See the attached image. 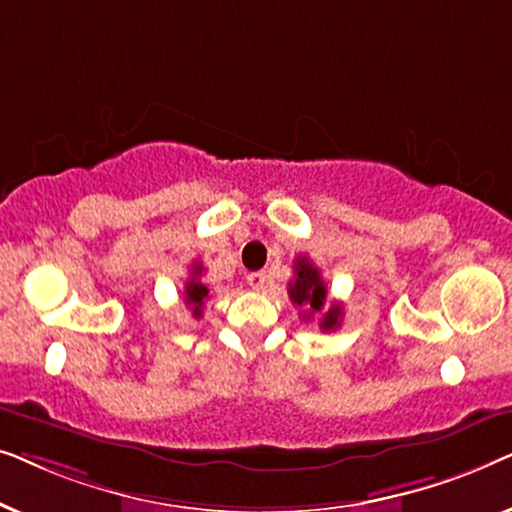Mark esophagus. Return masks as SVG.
Segmentation results:
<instances>
[{
  "instance_id": "obj_1",
  "label": "esophagus",
  "mask_w": 512,
  "mask_h": 512,
  "mask_svg": "<svg viewBox=\"0 0 512 512\" xmlns=\"http://www.w3.org/2000/svg\"><path fill=\"white\" fill-rule=\"evenodd\" d=\"M247 282L254 291H263L265 284H268V275L265 272H251V275H247Z\"/></svg>"
}]
</instances>
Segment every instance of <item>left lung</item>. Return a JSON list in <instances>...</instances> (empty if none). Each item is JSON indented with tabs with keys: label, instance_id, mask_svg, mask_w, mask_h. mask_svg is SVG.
Wrapping results in <instances>:
<instances>
[{
	"label": "left lung",
	"instance_id": "obj_1",
	"mask_svg": "<svg viewBox=\"0 0 512 512\" xmlns=\"http://www.w3.org/2000/svg\"><path fill=\"white\" fill-rule=\"evenodd\" d=\"M293 272H296V275H293V282L289 284V296L293 300V305L307 307V312L310 314H319L324 310V303H326V284L324 279H321L319 268H314L305 256H298L296 265H293ZM340 321H342V305L335 303L321 314L319 326L321 331L328 333V331H335V328L340 326Z\"/></svg>",
	"mask_w": 512,
	"mask_h": 512
}]
</instances>
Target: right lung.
<instances>
[{"mask_svg": "<svg viewBox=\"0 0 512 512\" xmlns=\"http://www.w3.org/2000/svg\"><path fill=\"white\" fill-rule=\"evenodd\" d=\"M202 272H205V270H202V265L193 263L191 265V279H188L186 286H184V300H186V305L193 310V317H200L202 305H205V300L209 296V289L200 282Z\"/></svg>", "mask_w": 512, "mask_h": 512, "instance_id": "right-lung-1", "label": "right lung"}]
</instances>
